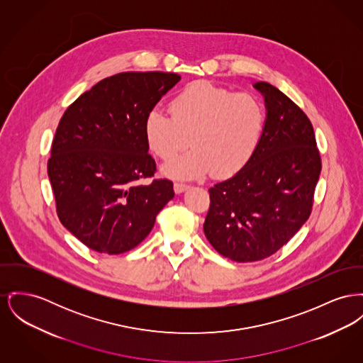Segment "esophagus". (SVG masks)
<instances>
[{
  "mask_svg": "<svg viewBox=\"0 0 363 363\" xmlns=\"http://www.w3.org/2000/svg\"><path fill=\"white\" fill-rule=\"evenodd\" d=\"M188 188H189V186L185 185V184H179V182H175V184H174V192L177 193V194L185 192Z\"/></svg>",
  "mask_w": 363,
  "mask_h": 363,
  "instance_id": "obj_1",
  "label": "esophagus"
}]
</instances>
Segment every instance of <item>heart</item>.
Wrapping results in <instances>:
<instances>
[{
    "label": "heart",
    "instance_id": "heart-1",
    "mask_svg": "<svg viewBox=\"0 0 363 363\" xmlns=\"http://www.w3.org/2000/svg\"><path fill=\"white\" fill-rule=\"evenodd\" d=\"M145 118V140L152 153L172 160L191 144L192 152L164 166L174 178L194 179L207 174L228 178L241 170L262 138L266 112L251 93H235L210 81H194L179 90L170 106Z\"/></svg>",
    "mask_w": 363,
    "mask_h": 363
}]
</instances>
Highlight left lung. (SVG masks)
Listing matches in <instances>:
<instances>
[{"instance_id": "left-lung-1", "label": "left lung", "mask_w": 363, "mask_h": 363, "mask_svg": "<svg viewBox=\"0 0 363 363\" xmlns=\"http://www.w3.org/2000/svg\"><path fill=\"white\" fill-rule=\"evenodd\" d=\"M264 99L266 122L248 163L213 185L204 235L235 262L273 255L308 219L320 179V156L307 115L281 90L254 84Z\"/></svg>"}]
</instances>
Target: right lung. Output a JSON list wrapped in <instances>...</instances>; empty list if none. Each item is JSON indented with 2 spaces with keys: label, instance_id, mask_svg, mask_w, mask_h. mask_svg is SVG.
Returning a JSON list of instances; mask_svg holds the SVG:
<instances>
[{
  "label": "right lung",
  "instance_id": "add662e5",
  "mask_svg": "<svg viewBox=\"0 0 363 363\" xmlns=\"http://www.w3.org/2000/svg\"><path fill=\"white\" fill-rule=\"evenodd\" d=\"M179 81L174 72H121L79 96L60 119L48 175L60 222L90 250H133L174 197L169 179L140 181L156 171L145 118Z\"/></svg>",
  "mask_w": 363,
  "mask_h": 363
}]
</instances>
